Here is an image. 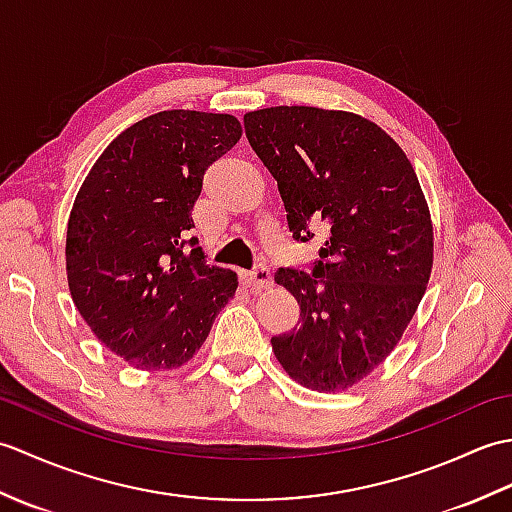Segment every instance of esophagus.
<instances>
[{
    "instance_id": "34e87169",
    "label": "esophagus",
    "mask_w": 512,
    "mask_h": 512,
    "mask_svg": "<svg viewBox=\"0 0 512 512\" xmlns=\"http://www.w3.org/2000/svg\"><path fill=\"white\" fill-rule=\"evenodd\" d=\"M244 284L253 290V292H259V290H266L273 286V275H270V270L266 266H257L250 270V273H244Z\"/></svg>"
}]
</instances>
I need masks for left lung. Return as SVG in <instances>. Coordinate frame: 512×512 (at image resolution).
I'll return each instance as SVG.
<instances>
[{
	"label": "left lung",
	"mask_w": 512,
	"mask_h": 512,
	"mask_svg": "<svg viewBox=\"0 0 512 512\" xmlns=\"http://www.w3.org/2000/svg\"><path fill=\"white\" fill-rule=\"evenodd\" d=\"M244 129L286 206L297 242L325 231L310 273L275 275L299 325L270 339L303 387H352L400 341L429 284L433 226L411 162L363 116L281 105L248 112Z\"/></svg>",
	"instance_id": "8db88e82"
}]
</instances>
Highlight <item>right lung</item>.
I'll list each match as a JSON object with an SVG mask.
<instances>
[{"label": "right lung", "mask_w": 512, "mask_h": 512, "mask_svg": "<svg viewBox=\"0 0 512 512\" xmlns=\"http://www.w3.org/2000/svg\"><path fill=\"white\" fill-rule=\"evenodd\" d=\"M239 136L228 114H151L107 145L76 195L65 242L74 306L129 365L187 363L235 295L237 275L206 266L187 231L204 171Z\"/></svg>", "instance_id": "right-lung-1"}]
</instances>
